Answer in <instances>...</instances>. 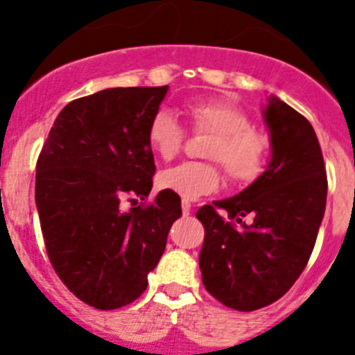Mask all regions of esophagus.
Listing matches in <instances>:
<instances>
[{
	"mask_svg": "<svg viewBox=\"0 0 355 355\" xmlns=\"http://www.w3.org/2000/svg\"><path fill=\"white\" fill-rule=\"evenodd\" d=\"M181 209H183V215L188 216L190 215V211H192V205H190L188 200H183V202H181Z\"/></svg>",
	"mask_w": 355,
	"mask_h": 355,
	"instance_id": "1",
	"label": "esophagus"
}]
</instances>
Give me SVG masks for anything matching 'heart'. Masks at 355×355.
I'll use <instances>...</instances> for the list:
<instances>
[{"label":"heart","instance_id":"1","mask_svg":"<svg viewBox=\"0 0 355 355\" xmlns=\"http://www.w3.org/2000/svg\"><path fill=\"white\" fill-rule=\"evenodd\" d=\"M188 121L197 133H209L206 156L220 162L227 178L234 183H250L265 168L268 142L265 135L250 128V119L236 106L220 101H197L188 105ZM150 149L163 159L180 153L184 130L178 119L159 110L147 128ZM159 184L184 200H196L220 187V168L213 163L184 162L159 174Z\"/></svg>","mask_w":355,"mask_h":355}]
</instances>
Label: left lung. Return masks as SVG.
<instances>
[{
  "label": "left lung",
  "mask_w": 355,
  "mask_h": 355,
  "mask_svg": "<svg viewBox=\"0 0 355 355\" xmlns=\"http://www.w3.org/2000/svg\"><path fill=\"white\" fill-rule=\"evenodd\" d=\"M270 162L234 197L197 211L205 225L199 266L206 290L224 306L254 311L281 299L306 268L324 218L327 175L306 117L268 96L263 108ZM216 207L234 223H225ZM243 216L253 220L245 225Z\"/></svg>",
  "instance_id": "1"
}]
</instances>
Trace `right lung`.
<instances>
[{
  "instance_id": "right-lung-1",
  "label": "right lung",
  "mask_w": 355,
  "mask_h": 355,
  "mask_svg": "<svg viewBox=\"0 0 355 355\" xmlns=\"http://www.w3.org/2000/svg\"><path fill=\"white\" fill-rule=\"evenodd\" d=\"M167 92V85L117 87L71 101L37 162L35 202L51 265L96 309L139 299L181 216L171 190L146 208L126 211L121 202L150 193L156 167L147 128Z\"/></svg>"
}]
</instances>
